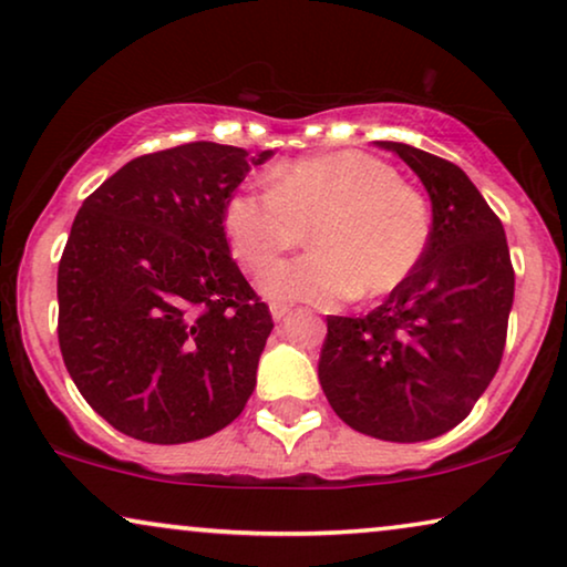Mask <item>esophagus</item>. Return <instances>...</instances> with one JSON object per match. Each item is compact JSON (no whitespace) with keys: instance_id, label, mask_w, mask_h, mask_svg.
Masks as SVG:
<instances>
[{"instance_id":"obj_1","label":"esophagus","mask_w":567,"mask_h":567,"mask_svg":"<svg viewBox=\"0 0 567 567\" xmlns=\"http://www.w3.org/2000/svg\"><path fill=\"white\" fill-rule=\"evenodd\" d=\"M286 315H289V307H286V305H278V301H274V305H270V317H274L276 322H281Z\"/></svg>"}]
</instances>
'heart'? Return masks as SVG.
<instances>
[{"label": "heart", "mask_w": 567, "mask_h": 567, "mask_svg": "<svg viewBox=\"0 0 567 567\" xmlns=\"http://www.w3.org/2000/svg\"><path fill=\"white\" fill-rule=\"evenodd\" d=\"M231 255L262 270L305 243L312 252L270 266L260 289L270 299L338 305L400 289L431 243V208L400 173L367 152H332L278 165L270 188H247L224 208Z\"/></svg>", "instance_id": "obj_1"}]
</instances>
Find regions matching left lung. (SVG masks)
I'll return each instance as SVG.
<instances>
[{"mask_svg":"<svg viewBox=\"0 0 567 567\" xmlns=\"http://www.w3.org/2000/svg\"><path fill=\"white\" fill-rule=\"evenodd\" d=\"M421 177L431 243L421 266L363 317H328L317 374L351 429L382 441H429L452 431L493 382L514 305L506 231L452 162L400 142H377Z\"/></svg>","mask_w":567,"mask_h":567,"instance_id":"obj_1","label":"left lung"}]
</instances>
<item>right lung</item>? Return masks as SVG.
<instances>
[{"label": "right lung", "instance_id": "1", "mask_svg": "<svg viewBox=\"0 0 567 567\" xmlns=\"http://www.w3.org/2000/svg\"><path fill=\"white\" fill-rule=\"evenodd\" d=\"M190 142L131 159L84 198L59 262V348L113 429L185 444L243 413L274 320L239 274L224 208L250 167Z\"/></svg>", "mask_w": 567, "mask_h": 567}]
</instances>
